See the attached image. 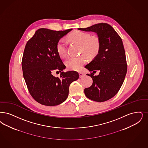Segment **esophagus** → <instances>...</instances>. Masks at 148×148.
<instances>
[{
	"instance_id": "esophagus-1",
	"label": "esophagus",
	"mask_w": 148,
	"mask_h": 148,
	"mask_svg": "<svg viewBox=\"0 0 148 148\" xmlns=\"http://www.w3.org/2000/svg\"><path fill=\"white\" fill-rule=\"evenodd\" d=\"M79 77H84L85 75V74L83 72H79Z\"/></svg>"
}]
</instances>
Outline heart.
I'll use <instances>...</instances> for the list:
<instances>
[{
    "label": "heart",
    "mask_w": 148,
    "mask_h": 148,
    "mask_svg": "<svg viewBox=\"0 0 148 148\" xmlns=\"http://www.w3.org/2000/svg\"><path fill=\"white\" fill-rule=\"evenodd\" d=\"M68 39L81 45L80 52L84 53L79 56L71 57L65 60V65L71 70H80L88 60L86 55L90 58H94L99 52L100 41L96 36H91L90 34L88 32L75 31L68 36ZM67 42L63 38L57 42V51L59 56L62 58L67 55Z\"/></svg>",
    "instance_id": "b5f03b06"
}]
</instances>
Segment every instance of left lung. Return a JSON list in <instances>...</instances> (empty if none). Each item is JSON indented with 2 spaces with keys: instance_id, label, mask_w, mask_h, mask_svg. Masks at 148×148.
<instances>
[{
  "instance_id": "8db88e82",
  "label": "left lung",
  "mask_w": 148,
  "mask_h": 148,
  "mask_svg": "<svg viewBox=\"0 0 148 148\" xmlns=\"http://www.w3.org/2000/svg\"><path fill=\"white\" fill-rule=\"evenodd\" d=\"M78 30L95 32L100 41L97 55L85 68L92 71L88 75L93 80L92 85L84 89L86 96L91 100L104 102L117 94L124 82L127 64L122 40L112 27L107 23L95 24ZM97 70L98 76H94Z\"/></svg>"
}]
</instances>
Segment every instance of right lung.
Wrapping results in <instances>:
<instances>
[{"instance_id":"add662e5","label":"right lung","mask_w":148,"mask_h":148,"mask_svg":"<svg viewBox=\"0 0 148 148\" xmlns=\"http://www.w3.org/2000/svg\"><path fill=\"white\" fill-rule=\"evenodd\" d=\"M71 30L40 29L25 46L21 62L24 79L30 95L43 105L53 106L64 102L71 84L79 77L77 71H62L65 65L57 51L58 41ZM54 71L61 72L59 78L53 76Z\"/></svg>"}]
</instances>
